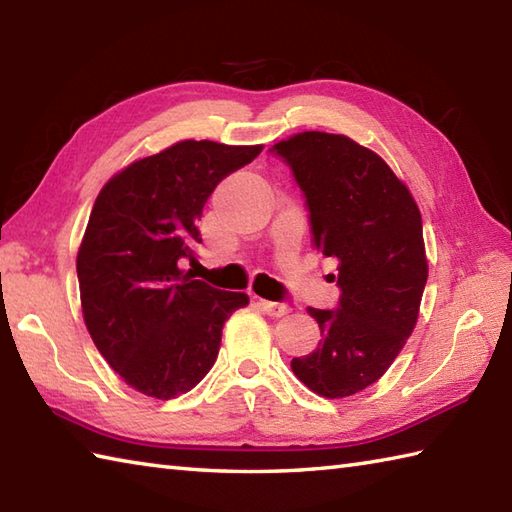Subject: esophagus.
<instances>
[{"label":"esophagus","instance_id":"esophagus-1","mask_svg":"<svg viewBox=\"0 0 512 512\" xmlns=\"http://www.w3.org/2000/svg\"><path fill=\"white\" fill-rule=\"evenodd\" d=\"M259 308H262L268 317H275V319H279V317H286V314L290 312V306L288 303H279V301H259Z\"/></svg>","mask_w":512,"mask_h":512}]
</instances>
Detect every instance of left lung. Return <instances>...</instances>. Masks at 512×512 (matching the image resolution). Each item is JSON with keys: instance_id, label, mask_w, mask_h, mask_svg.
<instances>
[{"instance_id": "1", "label": "left lung", "mask_w": 512, "mask_h": 512, "mask_svg": "<svg viewBox=\"0 0 512 512\" xmlns=\"http://www.w3.org/2000/svg\"><path fill=\"white\" fill-rule=\"evenodd\" d=\"M270 151L303 191L312 244L336 262L341 288L336 310L308 308L321 341L290 367L323 398L358 394L416 328L429 273L418 204L383 158L347 136L303 132Z\"/></svg>"}]
</instances>
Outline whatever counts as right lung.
Masks as SVG:
<instances>
[{
	"instance_id": "obj_1",
	"label": "right lung",
	"mask_w": 512,
	"mask_h": 512,
	"mask_svg": "<svg viewBox=\"0 0 512 512\" xmlns=\"http://www.w3.org/2000/svg\"><path fill=\"white\" fill-rule=\"evenodd\" d=\"M262 149L182 140L116 173L94 202L76 255L83 319L105 361L140 394L169 400L198 385L220 352L224 321L248 303L182 266L195 262L213 189Z\"/></svg>"
}]
</instances>
